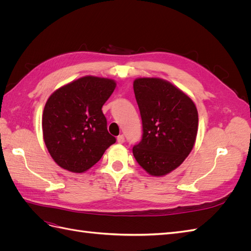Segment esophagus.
<instances>
[{"mask_svg":"<svg viewBox=\"0 0 251 251\" xmlns=\"http://www.w3.org/2000/svg\"><path fill=\"white\" fill-rule=\"evenodd\" d=\"M117 141H118V143H124L125 142V135L124 134L119 135L117 137Z\"/></svg>","mask_w":251,"mask_h":251,"instance_id":"1","label":"esophagus"}]
</instances>
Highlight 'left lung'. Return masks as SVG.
I'll list each match as a JSON object with an SVG mask.
<instances>
[{
	"mask_svg": "<svg viewBox=\"0 0 251 251\" xmlns=\"http://www.w3.org/2000/svg\"><path fill=\"white\" fill-rule=\"evenodd\" d=\"M134 93L142 120V137L133 154L151 176H163L184 161L198 132L194 101L161 78H137Z\"/></svg>",
	"mask_w": 251,
	"mask_h": 251,
	"instance_id": "8db88e82",
	"label": "left lung"
}]
</instances>
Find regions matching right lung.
<instances>
[{
    "mask_svg": "<svg viewBox=\"0 0 251 251\" xmlns=\"http://www.w3.org/2000/svg\"><path fill=\"white\" fill-rule=\"evenodd\" d=\"M115 87L113 79L85 76L59 88L48 98L42 120L44 141L60 168L86 172L116 142L108 132L101 111Z\"/></svg>",
    "mask_w": 251,
    "mask_h": 251,
    "instance_id": "add662e5",
    "label": "right lung"
}]
</instances>
